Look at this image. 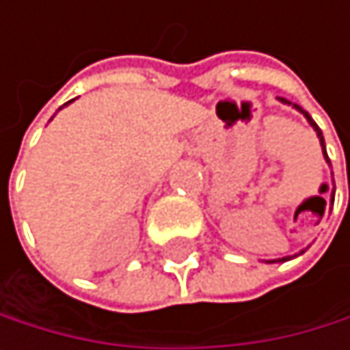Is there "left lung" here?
<instances>
[{
    "label": "left lung",
    "mask_w": 350,
    "mask_h": 350,
    "mask_svg": "<svg viewBox=\"0 0 350 350\" xmlns=\"http://www.w3.org/2000/svg\"><path fill=\"white\" fill-rule=\"evenodd\" d=\"M282 102H286V104H292V102H288L286 98H282ZM294 108H296V110H299V112H303V114H305V118H307V120H309V123H311V127H313V129L317 131V135H319V142H321V146H323V137H321V129L317 127V123H315V120L311 118V114H309L307 110H303V108H301L299 104H294ZM323 152H325V150H323ZM325 159H327V156H325ZM286 258H288V256H286ZM286 258H282V260H286Z\"/></svg>",
    "instance_id": "8db88e82"
}]
</instances>
